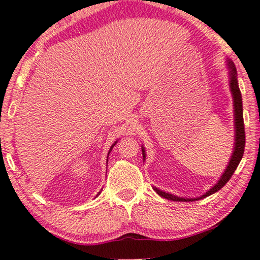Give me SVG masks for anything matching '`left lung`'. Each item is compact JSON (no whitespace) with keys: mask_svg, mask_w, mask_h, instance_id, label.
Instances as JSON below:
<instances>
[{"mask_svg":"<svg viewBox=\"0 0 260 260\" xmlns=\"http://www.w3.org/2000/svg\"><path fill=\"white\" fill-rule=\"evenodd\" d=\"M226 66L229 69V85H230V91L233 100V116H235V144H233V151H232L230 160H229L226 169H225L223 174H221L220 178L218 179V182L214 184L211 189L206 191L204 194H202L201 197H196V198L178 197V196L172 194L170 192H165V191H161L158 189V187L153 186V190H155L160 197L167 198L169 201H174V202H193V201H199V199H203L205 197H209V196H211L214 192H217V191H219L221 187L229 182V179L231 178L233 172L236 171L237 167H238L240 160H242L243 155H244V148H245V130H244L242 93H240L238 80H237V69L235 64H233L231 59L228 58ZM142 155H143V159L145 160V148L143 145H142Z\"/></svg>","mask_w":260,"mask_h":260,"instance_id":"8db88e82","label":"left lung"}]
</instances>
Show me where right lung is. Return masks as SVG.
I'll return each instance as SVG.
<instances>
[{"label": "right lung", "mask_w": 260, "mask_h": 260, "mask_svg": "<svg viewBox=\"0 0 260 260\" xmlns=\"http://www.w3.org/2000/svg\"><path fill=\"white\" fill-rule=\"evenodd\" d=\"M117 142H118V141H116V142L114 143V144H112V145H111V148H110V150H109V152H108V157H109V153H110V152H111V150H112V148H114V146L116 145V143H117ZM108 157H107V164H108ZM100 193H101V192H100ZM100 193H99V194H100ZM99 194H97V196H99Z\"/></svg>", "instance_id": "obj_1"}]
</instances>
